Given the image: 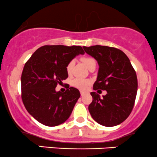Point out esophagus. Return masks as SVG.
<instances>
[{
    "mask_svg": "<svg viewBox=\"0 0 157 157\" xmlns=\"http://www.w3.org/2000/svg\"><path fill=\"white\" fill-rule=\"evenodd\" d=\"M87 94V93H86V91H80V94H81V96H84V95H85V94Z\"/></svg>",
    "mask_w": 157,
    "mask_h": 157,
    "instance_id": "esophagus-1",
    "label": "esophagus"
}]
</instances>
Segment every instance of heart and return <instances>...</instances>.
<instances>
[{"label":"heart","mask_w":157,"mask_h":157,"mask_svg":"<svg viewBox=\"0 0 157 157\" xmlns=\"http://www.w3.org/2000/svg\"><path fill=\"white\" fill-rule=\"evenodd\" d=\"M82 62L84 63V64L87 66L88 68H89L93 63H94L95 60L93 59L92 57H85L82 58ZM74 64H75V60H71L68 63L67 66H66V71L68 74H70ZM71 86L77 88L80 90H86L88 89L89 86L91 83V81L87 79H82V78H75L71 80Z\"/></svg>","instance_id":"1"}]
</instances>
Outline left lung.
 <instances>
[{"label":"left lung","instance_id":"1","mask_svg":"<svg viewBox=\"0 0 157 157\" xmlns=\"http://www.w3.org/2000/svg\"><path fill=\"white\" fill-rule=\"evenodd\" d=\"M83 48L99 65L93 89L107 91L102 98L91 92L93 100L89 105V112L100 125H117L125 121L134 108L138 86L136 71L128 57L118 48L100 45Z\"/></svg>","mask_w":157,"mask_h":157}]
</instances>
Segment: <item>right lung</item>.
Returning <instances> with one entry per match:
<instances>
[{
	"instance_id": "add662e5",
	"label": "right lung",
	"mask_w": 157,
	"mask_h": 157,
	"mask_svg": "<svg viewBox=\"0 0 157 157\" xmlns=\"http://www.w3.org/2000/svg\"><path fill=\"white\" fill-rule=\"evenodd\" d=\"M84 53L80 46L46 45L37 48L25 64L21 75L23 105L43 125H59L71 115L80 91L68 86L62 93L56 91L55 88L68 77V63Z\"/></svg>"
}]
</instances>
